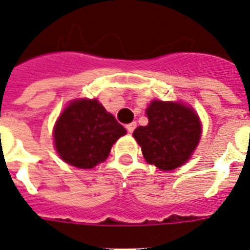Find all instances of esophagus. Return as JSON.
I'll list each match as a JSON object with an SVG mask.
<instances>
[{"mask_svg": "<svg viewBox=\"0 0 250 250\" xmlns=\"http://www.w3.org/2000/svg\"><path fill=\"white\" fill-rule=\"evenodd\" d=\"M125 128H127V131H128L129 133H132L133 131H135V128H136V123H135V122H132V123H129V125H125Z\"/></svg>", "mask_w": 250, "mask_h": 250, "instance_id": "34e87169", "label": "esophagus"}]
</instances>
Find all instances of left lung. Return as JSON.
Returning a JSON list of instances; mask_svg holds the SVG:
<instances>
[{
	"instance_id": "8db88e82",
	"label": "left lung",
	"mask_w": 250,
	"mask_h": 250,
	"mask_svg": "<svg viewBox=\"0 0 250 250\" xmlns=\"http://www.w3.org/2000/svg\"><path fill=\"white\" fill-rule=\"evenodd\" d=\"M146 115L148 125L133 132L145 161L162 171L186 164L201 136L197 114L182 104L153 101Z\"/></svg>"
}]
</instances>
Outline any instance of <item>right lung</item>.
Segmentation results:
<instances>
[{
	"instance_id": "obj_1",
	"label": "right lung",
	"mask_w": 250,
	"mask_h": 250,
	"mask_svg": "<svg viewBox=\"0 0 250 250\" xmlns=\"http://www.w3.org/2000/svg\"><path fill=\"white\" fill-rule=\"evenodd\" d=\"M125 128L97 100H76L64 109L54 128L61 158L79 168H92L107 158Z\"/></svg>"
}]
</instances>
